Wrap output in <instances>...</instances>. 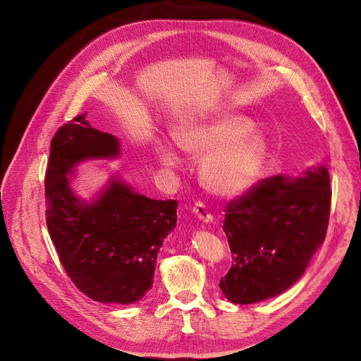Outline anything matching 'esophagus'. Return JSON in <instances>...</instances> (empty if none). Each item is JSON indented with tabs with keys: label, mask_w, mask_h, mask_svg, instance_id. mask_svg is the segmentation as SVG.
<instances>
[{
	"label": "esophagus",
	"mask_w": 361,
	"mask_h": 361,
	"mask_svg": "<svg viewBox=\"0 0 361 361\" xmlns=\"http://www.w3.org/2000/svg\"><path fill=\"white\" fill-rule=\"evenodd\" d=\"M193 214L203 225L214 221V215L209 212V209H207V206L203 202H196V204L193 206Z\"/></svg>",
	"instance_id": "1"
}]
</instances>
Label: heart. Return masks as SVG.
I'll return each mask as SVG.
<instances>
[{"mask_svg": "<svg viewBox=\"0 0 361 361\" xmlns=\"http://www.w3.org/2000/svg\"><path fill=\"white\" fill-rule=\"evenodd\" d=\"M253 123L238 114H221L177 133L178 147L204 155L199 177L206 190L222 197L244 193L255 184L267 159V140ZM158 157L165 166H178V157L166 145H158Z\"/></svg>", "mask_w": 361, "mask_h": 361, "instance_id": "heart-1", "label": "heart"}]
</instances>
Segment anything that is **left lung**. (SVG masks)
Returning <instances> with one entry per match:
<instances>
[{
  "mask_svg": "<svg viewBox=\"0 0 361 361\" xmlns=\"http://www.w3.org/2000/svg\"><path fill=\"white\" fill-rule=\"evenodd\" d=\"M331 197L320 165L297 178L263 180L226 204L224 231L234 262L219 282L225 297L252 305L288 290L325 240Z\"/></svg>",
  "mask_w": 361,
  "mask_h": 361,
  "instance_id": "8db88e82",
  "label": "left lung"
}]
</instances>
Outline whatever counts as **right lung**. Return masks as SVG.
<instances>
[{
	"mask_svg": "<svg viewBox=\"0 0 361 361\" xmlns=\"http://www.w3.org/2000/svg\"><path fill=\"white\" fill-rule=\"evenodd\" d=\"M86 116L73 118L52 137L47 226L75 287L94 301L131 305L152 288L157 257L176 228L178 204L139 195L117 176L90 202L75 196L67 178L75 165L121 154L118 139L93 128Z\"/></svg>",
	"mask_w": 361,
	"mask_h": 361,
	"instance_id": "add662e5",
	"label": "right lung"
}]
</instances>
